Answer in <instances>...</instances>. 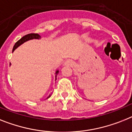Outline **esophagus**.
Segmentation results:
<instances>
[{
  "mask_svg": "<svg viewBox=\"0 0 132 132\" xmlns=\"http://www.w3.org/2000/svg\"><path fill=\"white\" fill-rule=\"evenodd\" d=\"M65 64H66V65H72V62L71 61H66V63H65Z\"/></svg>",
  "mask_w": 132,
  "mask_h": 132,
  "instance_id": "34e87169",
  "label": "esophagus"
}]
</instances>
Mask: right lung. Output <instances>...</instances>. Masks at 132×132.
Returning a JSON list of instances; mask_svg holds the SVG:
<instances>
[{
  "mask_svg": "<svg viewBox=\"0 0 132 132\" xmlns=\"http://www.w3.org/2000/svg\"><path fill=\"white\" fill-rule=\"evenodd\" d=\"M40 36L38 34H34V33H32V34H28L24 36H23L20 40H19L17 41L16 43L13 46V51H15V48H17L19 46H20L21 44H22L23 42H26V41H28V40H31V39H40ZM58 73H59V71H56V76H55V79H56V76L58 75ZM51 96V94L48 96V97L47 98H48L49 97Z\"/></svg>",
  "mask_w": 132,
  "mask_h": 132,
  "instance_id": "obj_1",
  "label": "right lung"
}]
</instances>
